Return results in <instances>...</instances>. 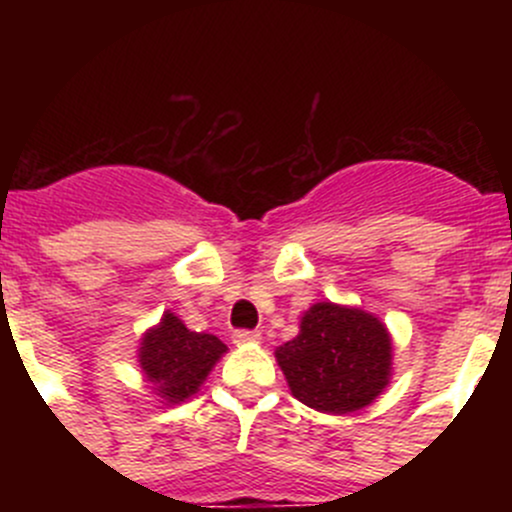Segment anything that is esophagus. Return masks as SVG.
<instances>
[{
	"instance_id": "obj_1",
	"label": "esophagus",
	"mask_w": 512,
	"mask_h": 512,
	"mask_svg": "<svg viewBox=\"0 0 512 512\" xmlns=\"http://www.w3.org/2000/svg\"><path fill=\"white\" fill-rule=\"evenodd\" d=\"M262 339L260 332H250V329H240V332L232 334V342L237 344V347H247V344H257Z\"/></svg>"
}]
</instances>
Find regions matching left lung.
<instances>
[{"mask_svg": "<svg viewBox=\"0 0 512 512\" xmlns=\"http://www.w3.org/2000/svg\"><path fill=\"white\" fill-rule=\"evenodd\" d=\"M275 359L304 406L332 416L356 414L391 384L394 339L366 309L317 302L299 319L297 337L275 349Z\"/></svg>", "mask_w": 512, "mask_h": 512, "instance_id": "left-lung-1", "label": "left lung"}]
</instances>
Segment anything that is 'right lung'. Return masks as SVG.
Masks as SVG:
<instances>
[{
  "instance_id": "right-lung-1",
  "label": "right lung",
  "mask_w": 512,
  "mask_h": 512,
  "mask_svg": "<svg viewBox=\"0 0 512 512\" xmlns=\"http://www.w3.org/2000/svg\"><path fill=\"white\" fill-rule=\"evenodd\" d=\"M225 352L218 337L190 332L178 314L165 309L138 342V366L160 404L175 406L198 394Z\"/></svg>"
}]
</instances>
